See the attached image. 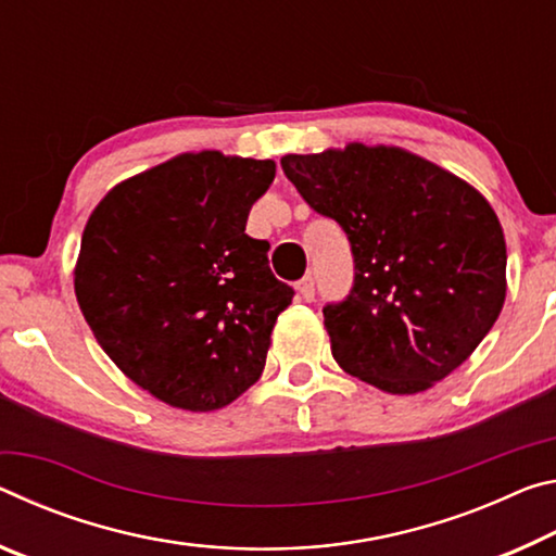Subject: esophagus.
I'll list each match as a JSON object with an SVG mask.
<instances>
[{
	"instance_id": "obj_1",
	"label": "esophagus",
	"mask_w": 556,
	"mask_h": 556,
	"mask_svg": "<svg viewBox=\"0 0 556 556\" xmlns=\"http://www.w3.org/2000/svg\"><path fill=\"white\" fill-rule=\"evenodd\" d=\"M298 295L305 300V303H311V300L315 298V280L313 276H305L303 280H298Z\"/></svg>"
}]
</instances>
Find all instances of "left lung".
<instances>
[{
  "instance_id": "left-lung-1",
  "label": "left lung",
  "mask_w": 556,
  "mask_h": 556,
  "mask_svg": "<svg viewBox=\"0 0 556 556\" xmlns=\"http://www.w3.org/2000/svg\"><path fill=\"white\" fill-rule=\"evenodd\" d=\"M286 177L348 233L354 278L323 307L332 357L389 394L466 362L505 303V236L483 197L399 148L286 154Z\"/></svg>"
}]
</instances>
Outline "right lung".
Segmentation results:
<instances>
[{"label":"right lung","instance_id":"1","mask_svg":"<svg viewBox=\"0 0 556 556\" xmlns=\"http://www.w3.org/2000/svg\"><path fill=\"white\" fill-rule=\"evenodd\" d=\"M270 160L206 150L117 185L90 214L76 266L86 323L135 384L187 412H214L256 384L295 290L245 233Z\"/></svg>","mask_w":556,"mask_h":556}]
</instances>
